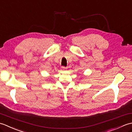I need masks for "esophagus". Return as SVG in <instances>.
<instances>
[{
    "label": "esophagus",
    "mask_w": 132,
    "mask_h": 132,
    "mask_svg": "<svg viewBox=\"0 0 132 132\" xmlns=\"http://www.w3.org/2000/svg\"><path fill=\"white\" fill-rule=\"evenodd\" d=\"M67 69L66 67H64V66H62V69L63 70H66Z\"/></svg>",
    "instance_id": "obj_1"
}]
</instances>
